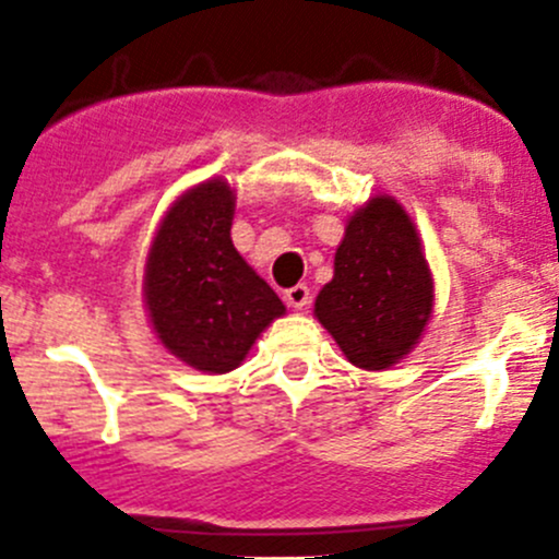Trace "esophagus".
Wrapping results in <instances>:
<instances>
[{"mask_svg":"<svg viewBox=\"0 0 559 559\" xmlns=\"http://www.w3.org/2000/svg\"><path fill=\"white\" fill-rule=\"evenodd\" d=\"M284 302L289 308H295V311H302V308L311 302V289H308L306 284H297L292 286V289L284 292Z\"/></svg>","mask_w":559,"mask_h":559,"instance_id":"1","label":"esophagus"}]
</instances>
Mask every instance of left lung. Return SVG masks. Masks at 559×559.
I'll return each mask as SVG.
<instances>
[{"label": "left lung", "mask_w": 559, "mask_h": 559, "mask_svg": "<svg viewBox=\"0 0 559 559\" xmlns=\"http://www.w3.org/2000/svg\"><path fill=\"white\" fill-rule=\"evenodd\" d=\"M432 313V278L419 235L392 197H376L348 222L335 275L316 297V319L348 362L384 370L419 341Z\"/></svg>", "instance_id": "1"}]
</instances>
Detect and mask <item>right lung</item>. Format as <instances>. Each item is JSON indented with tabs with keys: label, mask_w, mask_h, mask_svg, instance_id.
Here are the masks:
<instances>
[{
	"label": "right lung",
	"mask_w": 559,
	"mask_h": 559,
	"mask_svg": "<svg viewBox=\"0 0 559 559\" xmlns=\"http://www.w3.org/2000/svg\"><path fill=\"white\" fill-rule=\"evenodd\" d=\"M235 194L224 180L186 191L167 211L148 264L145 306L167 348L205 373L238 368L284 302L235 251Z\"/></svg>",
	"instance_id": "right-lung-1"
}]
</instances>
